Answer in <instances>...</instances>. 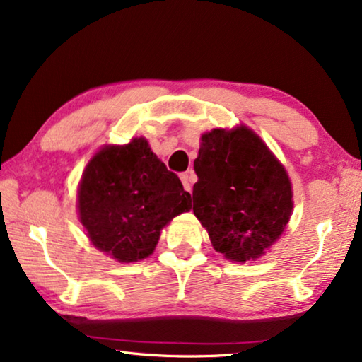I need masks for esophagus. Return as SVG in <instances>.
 <instances>
[{"label": "esophagus", "instance_id": "obj_1", "mask_svg": "<svg viewBox=\"0 0 362 362\" xmlns=\"http://www.w3.org/2000/svg\"><path fill=\"white\" fill-rule=\"evenodd\" d=\"M181 181H182V186H185V189L191 192V189H192V182L196 181L194 171L191 170V171H187V173H182V175H181Z\"/></svg>", "mask_w": 362, "mask_h": 362}]
</instances>
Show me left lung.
Instances as JSON below:
<instances>
[{
  "instance_id": "left-lung-1",
  "label": "left lung",
  "mask_w": 362,
  "mask_h": 362,
  "mask_svg": "<svg viewBox=\"0 0 362 362\" xmlns=\"http://www.w3.org/2000/svg\"><path fill=\"white\" fill-rule=\"evenodd\" d=\"M192 211L212 247L232 262L259 259L281 235L293 209L285 168L244 125L201 136Z\"/></svg>"
}]
</instances>
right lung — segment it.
I'll list each match as a JSON object with an SVG mask.
<instances>
[{
  "mask_svg": "<svg viewBox=\"0 0 362 362\" xmlns=\"http://www.w3.org/2000/svg\"><path fill=\"white\" fill-rule=\"evenodd\" d=\"M77 201L92 244L125 264L151 255L163 227L191 209V194L145 138L103 146L83 171Z\"/></svg>",
  "mask_w": 362,
  "mask_h": 362,
  "instance_id": "obj_1",
  "label": "right lung"
}]
</instances>
